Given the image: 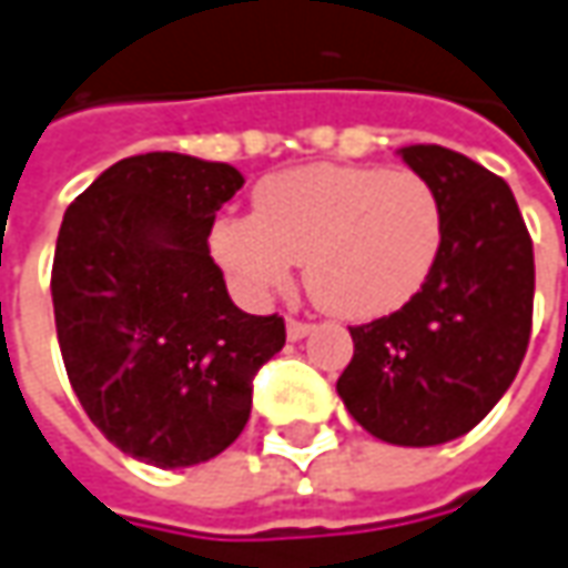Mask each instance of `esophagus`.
Wrapping results in <instances>:
<instances>
[{"instance_id": "1", "label": "esophagus", "mask_w": 568, "mask_h": 568, "mask_svg": "<svg viewBox=\"0 0 568 568\" xmlns=\"http://www.w3.org/2000/svg\"><path fill=\"white\" fill-rule=\"evenodd\" d=\"M311 323H304V320H288L285 323V335H288V341H301V338H307L311 335Z\"/></svg>"}]
</instances>
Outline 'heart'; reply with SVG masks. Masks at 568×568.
<instances>
[{
	"instance_id": "1",
	"label": "heart",
	"mask_w": 568,
	"mask_h": 568,
	"mask_svg": "<svg viewBox=\"0 0 568 568\" xmlns=\"http://www.w3.org/2000/svg\"><path fill=\"white\" fill-rule=\"evenodd\" d=\"M209 243L240 295L261 301L280 292L304 261L323 311L375 320L430 280L446 243V209L415 172L304 165L264 178L255 212L221 215Z\"/></svg>"
}]
</instances>
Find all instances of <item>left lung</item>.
Segmentation results:
<instances>
[{
    "mask_svg": "<svg viewBox=\"0 0 568 568\" xmlns=\"http://www.w3.org/2000/svg\"><path fill=\"white\" fill-rule=\"evenodd\" d=\"M399 156L439 193L446 243L408 304L353 325L338 394L384 443L439 446L477 427L517 378L532 335V240L510 187L479 162L436 144Z\"/></svg>",
    "mask_w": 568,
    "mask_h": 568,
    "instance_id": "1",
    "label": "left lung"
}]
</instances>
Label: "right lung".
<instances>
[{
	"label": "right lung",
	"instance_id": "1",
	"mask_svg": "<svg viewBox=\"0 0 568 568\" xmlns=\"http://www.w3.org/2000/svg\"><path fill=\"white\" fill-rule=\"evenodd\" d=\"M227 162L144 153L110 165L63 215L51 301L67 378L94 427L138 462L190 467L243 434L283 316L243 313L209 255Z\"/></svg>",
	"mask_w": 568,
	"mask_h": 568
}]
</instances>
